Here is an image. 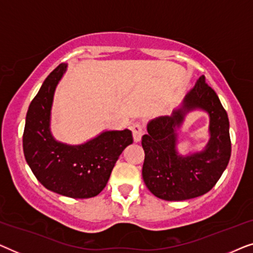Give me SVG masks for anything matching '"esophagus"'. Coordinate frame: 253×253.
<instances>
[{
  "label": "esophagus",
  "instance_id": "obj_1",
  "mask_svg": "<svg viewBox=\"0 0 253 253\" xmlns=\"http://www.w3.org/2000/svg\"><path fill=\"white\" fill-rule=\"evenodd\" d=\"M131 130H132L134 141H136V143H138V141H140L141 136H143V133H144L143 124H141L140 122H134V123H132Z\"/></svg>",
  "mask_w": 253,
  "mask_h": 253
}]
</instances>
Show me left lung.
I'll return each mask as SVG.
<instances>
[{
	"label": "left lung",
	"mask_w": 253,
	"mask_h": 253,
	"mask_svg": "<svg viewBox=\"0 0 253 253\" xmlns=\"http://www.w3.org/2000/svg\"><path fill=\"white\" fill-rule=\"evenodd\" d=\"M202 109L210 116V140L203 151L179 156L175 150L177 130L185 115ZM141 138L145 152L143 179L158 198L179 202L209 192L227 168L231 154L229 120L219 96L199 77L182 106L170 116H160L147 124Z\"/></svg>",
	"instance_id": "1"
}]
</instances>
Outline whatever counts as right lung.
Returning a JSON list of instances; mask_svg holds the SVG:
<instances>
[{"mask_svg": "<svg viewBox=\"0 0 253 253\" xmlns=\"http://www.w3.org/2000/svg\"><path fill=\"white\" fill-rule=\"evenodd\" d=\"M67 67L61 63L54 69L31 102L23 134L24 155L46 189L70 198H92L105 189L117 159L133 143L132 132L103 131L81 145L55 140L50 132L51 105Z\"/></svg>", "mask_w": 253, "mask_h": 253, "instance_id": "add662e5", "label": "right lung"}]
</instances>
